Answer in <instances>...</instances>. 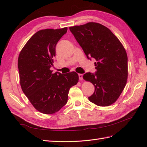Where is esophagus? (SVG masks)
I'll return each mask as SVG.
<instances>
[{
    "label": "esophagus",
    "mask_w": 147,
    "mask_h": 147,
    "mask_svg": "<svg viewBox=\"0 0 147 147\" xmlns=\"http://www.w3.org/2000/svg\"><path fill=\"white\" fill-rule=\"evenodd\" d=\"M78 77H79V79L80 80H82L83 79V74H78Z\"/></svg>",
    "instance_id": "1"
}]
</instances>
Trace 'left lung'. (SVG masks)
Wrapping results in <instances>:
<instances>
[{
    "label": "left lung",
    "instance_id": "left-lung-1",
    "mask_svg": "<svg viewBox=\"0 0 147 147\" xmlns=\"http://www.w3.org/2000/svg\"><path fill=\"white\" fill-rule=\"evenodd\" d=\"M69 29L87 58L93 57L96 61V73L87 72L83 77L95 88L89 100L101 107L112 105L118 99L127 82L125 49L112 31L99 23L90 22Z\"/></svg>",
    "mask_w": 147,
    "mask_h": 147
}]
</instances>
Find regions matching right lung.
<instances>
[{"mask_svg":"<svg viewBox=\"0 0 147 147\" xmlns=\"http://www.w3.org/2000/svg\"><path fill=\"white\" fill-rule=\"evenodd\" d=\"M67 28L38 31L26 43L18 61L22 90L34 107L44 114L55 113L64 106L70 88L78 82L75 72L53 74L50 67L56 45Z\"/></svg>","mask_w":147,"mask_h":147,"instance_id":"obj_1","label":"right lung"}]
</instances>
